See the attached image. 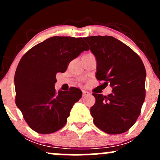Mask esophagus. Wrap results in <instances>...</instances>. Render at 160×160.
Wrapping results in <instances>:
<instances>
[{
  "label": "esophagus",
  "mask_w": 160,
  "mask_h": 160,
  "mask_svg": "<svg viewBox=\"0 0 160 160\" xmlns=\"http://www.w3.org/2000/svg\"><path fill=\"white\" fill-rule=\"evenodd\" d=\"M90 93L88 91H86V90H82V96H86V95H89Z\"/></svg>",
  "instance_id": "obj_1"
}]
</instances>
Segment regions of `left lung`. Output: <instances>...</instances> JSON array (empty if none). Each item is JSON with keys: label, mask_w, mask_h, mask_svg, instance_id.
Returning a JSON list of instances; mask_svg holds the SVG:
<instances>
[{"label": "left lung", "mask_w": 160, "mask_h": 160, "mask_svg": "<svg viewBox=\"0 0 160 160\" xmlns=\"http://www.w3.org/2000/svg\"><path fill=\"white\" fill-rule=\"evenodd\" d=\"M85 40L96 59L97 80L113 89L108 96L92 94L93 122L108 134L126 132L136 122L144 102V64L132 49L113 37L91 36Z\"/></svg>", "instance_id": "left-lung-1"}]
</instances>
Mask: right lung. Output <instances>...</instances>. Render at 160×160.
I'll use <instances>...</instances> for the list:
<instances>
[{
  "label": "right lung",
  "mask_w": 160,
  "mask_h": 160,
  "mask_svg": "<svg viewBox=\"0 0 160 160\" xmlns=\"http://www.w3.org/2000/svg\"><path fill=\"white\" fill-rule=\"evenodd\" d=\"M89 47L81 38L55 36L38 43L22 56L14 83L16 104L32 129L50 134L67 122L73 105L82 97L76 87L69 91L55 89L56 74Z\"/></svg>",
  "instance_id": "1"
}]
</instances>
